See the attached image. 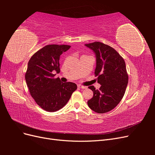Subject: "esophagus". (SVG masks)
<instances>
[{
  "mask_svg": "<svg viewBox=\"0 0 155 155\" xmlns=\"http://www.w3.org/2000/svg\"><path fill=\"white\" fill-rule=\"evenodd\" d=\"M78 87L79 88H83V89H86V88H87V87L83 86V85H78Z\"/></svg>",
  "mask_w": 155,
  "mask_h": 155,
  "instance_id": "1",
  "label": "esophagus"
}]
</instances>
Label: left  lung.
Returning <instances> with one entry per match:
<instances>
[{
	"instance_id": "obj_1",
	"label": "left lung",
	"mask_w": 155,
	"mask_h": 155,
	"mask_svg": "<svg viewBox=\"0 0 155 155\" xmlns=\"http://www.w3.org/2000/svg\"><path fill=\"white\" fill-rule=\"evenodd\" d=\"M96 55L95 76L101 87L93 91V97L87 101L91 109L97 113H105L118 105L122 99L128 83V74L123 58L111 46L100 42L85 45Z\"/></svg>"
}]
</instances>
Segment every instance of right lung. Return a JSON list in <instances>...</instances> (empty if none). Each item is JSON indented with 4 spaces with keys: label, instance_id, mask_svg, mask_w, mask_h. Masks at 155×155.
Segmentation results:
<instances>
[{
    "label": "right lung",
    "instance_id": "add662e5",
    "mask_svg": "<svg viewBox=\"0 0 155 155\" xmlns=\"http://www.w3.org/2000/svg\"><path fill=\"white\" fill-rule=\"evenodd\" d=\"M70 48L65 45H46L33 55L28 63L25 79L30 94L48 112L62 109L77 89L76 83L54 78V73L60 72V55Z\"/></svg>",
    "mask_w": 155,
    "mask_h": 155
}]
</instances>
